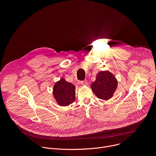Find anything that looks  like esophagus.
I'll list each match as a JSON object with an SVG mask.
<instances>
[{
    "label": "esophagus",
    "mask_w": 156,
    "mask_h": 156,
    "mask_svg": "<svg viewBox=\"0 0 156 156\" xmlns=\"http://www.w3.org/2000/svg\"><path fill=\"white\" fill-rule=\"evenodd\" d=\"M81 84H83V85H87V84H88V83H87V80H84V81H81Z\"/></svg>",
    "instance_id": "34e87169"
}]
</instances>
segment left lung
Returning <instances> with one entry per match:
<instances>
[{"label":"left lung","instance_id":"1","mask_svg":"<svg viewBox=\"0 0 156 156\" xmlns=\"http://www.w3.org/2000/svg\"><path fill=\"white\" fill-rule=\"evenodd\" d=\"M118 86V81L114 75L108 70L101 71L96 76V81L91 85L95 95L102 100L112 98Z\"/></svg>","mask_w":156,"mask_h":156}]
</instances>
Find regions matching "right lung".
Returning <instances> with one entry per match:
<instances>
[{
    "mask_svg": "<svg viewBox=\"0 0 156 156\" xmlns=\"http://www.w3.org/2000/svg\"><path fill=\"white\" fill-rule=\"evenodd\" d=\"M75 86L64 78L57 81L53 87L54 98L60 106H67L75 100Z\"/></svg>",
    "mask_w": 156,
    "mask_h": 156,
    "instance_id": "1",
    "label": "right lung"
}]
</instances>
